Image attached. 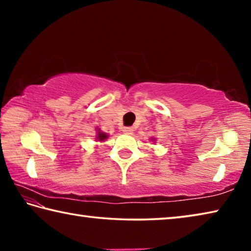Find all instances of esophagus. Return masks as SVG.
Returning <instances> with one entry per match:
<instances>
[{
    "mask_svg": "<svg viewBox=\"0 0 251 251\" xmlns=\"http://www.w3.org/2000/svg\"><path fill=\"white\" fill-rule=\"evenodd\" d=\"M123 131H124V134H131L133 133V128H131V127H124V128H123Z\"/></svg>",
    "mask_w": 251,
    "mask_h": 251,
    "instance_id": "obj_1",
    "label": "esophagus"
}]
</instances>
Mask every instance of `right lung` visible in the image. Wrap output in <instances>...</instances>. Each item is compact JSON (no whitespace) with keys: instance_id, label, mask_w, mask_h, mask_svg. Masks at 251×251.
Instances as JSON below:
<instances>
[{"instance_id":"right-lung-1","label":"right lung","mask_w":251,"mask_h":251,"mask_svg":"<svg viewBox=\"0 0 251 251\" xmlns=\"http://www.w3.org/2000/svg\"><path fill=\"white\" fill-rule=\"evenodd\" d=\"M107 134L106 133H103V131H100V130H97V136H96V139L97 141H100V142H104L105 139H107Z\"/></svg>"}]
</instances>
